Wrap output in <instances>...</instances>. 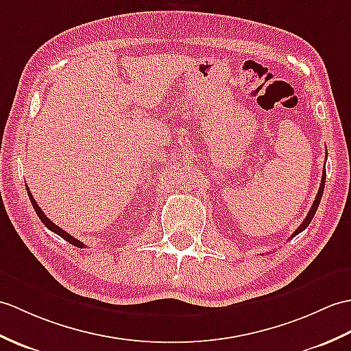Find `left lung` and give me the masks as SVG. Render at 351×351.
<instances>
[{"instance_id": "1", "label": "left lung", "mask_w": 351, "mask_h": 351, "mask_svg": "<svg viewBox=\"0 0 351 351\" xmlns=\"http://www.w3.org/2000/svg\"><path fill=\"white\" fill-rule=\"evenodd\" d=\"M324 181H326V167L323 169V175H322V184H320V189H319V193H317V195H315V200H314V203H313V206H311V209H309V213H308V215H306V218L304 219V223L300 224L298 229L295 230V233L291 234V238H295L296 234H299L300 232H304L306 227L309 226V223H311V219L314 218V215H315V213H317V208H319V205H320V200H322V195H323V190H324Z\"/></svg>"}]
</instances>
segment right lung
<instances>
[{
	"label": "right lung",
	"instance_id": "add662e5",
	"mask_svg": "<svg viewBox=\"0 0 351 351\" xmlns=\"http://www.w3.org/2000/svg\"><path fill=\"white\" fill-rule=\"evenodd\" d=\"M27 191H28V197H29V200H31V203H32V208H34V210H36V214L38 215V218H40V221H42L49 230H52L53 233H56L58 236H61L62 239H65L67 242H70L71 245H75V247H79V248H84L85 245H84V242H80V241H77L75 236H71V234H69L67 232H64L61 227H58L56 226L55 223H52L51 219H49L45 214H43V210H42V208H40L38 205H37V202L34 200V197H32V194H31V191L28 190V186H27Z\"/></svg>",
	"mask_w": 351,
	"mask_h": 351
}]
</instances>
